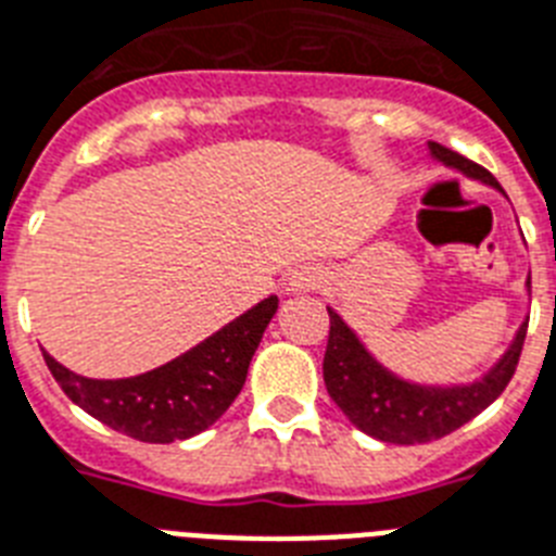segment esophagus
I'll use <instances>...</instances> for the list:
<instances>
[{
    "label": "esophagus",
    "mask_w": 556,
    "mask_h": 556,
    "mask_svg": "<svg viewBox=\"0 0 556 556\" xmlns=\"http://www.w3.org/2000/svg\"><path fill=\"white\" fill-rule=\"evenodd\" d=\"M319 282H323V274L317 268H300L293 270L291 277L286 282V291L288 293H308V291H317Z\"/></svg>",
    "instance_id": "1"
}]
</instances>
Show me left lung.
<instances>
[{"instance_id":"1","label":"left lung","mask_w":556,"mask_h":556,"mask_svg":"<svg viewBox=\"0 0 556 556\" xmlns=\"http://www.w3.org/2000/svg\"><path fill=\"white\" fill-rule=\"evenodd\" d=\"M428 153L445 168L505 193L489 170L459 156L457 151L428 142ZM526 291L531 293V277L526 282ZM328 317H331V333H328V349L323 359L328 394L363 434L380 442H394V445L440 440L489 408L511 382L528 328L526 319L514 333L511 345L480 380L459 382V386H428V382L405 380L386 368L337 311L328 308Z\"/></svg>"}]
</instances>
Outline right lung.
Returning a JSON list of instances; mask_svg holds the SVG:
<instances>
[{
	"instance_id": "add662e5",
	"label": "right lung",
	"mask_w": 556,
	"mask_h": 556,
	"mask_svg": "<svg viewBox=\"0 0 556 556\" xmlns=\"http://www.w3.org/2000/svg\"><path fill=\"white\" fill-rule=\"evenodd\" d=\"M277 308L270 293L191 351L125 380H90L42 354L62 391L108 428L142 442L188 440L231 408Z\"/></svg>"
}]
</instances>
